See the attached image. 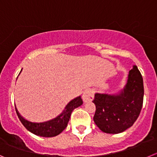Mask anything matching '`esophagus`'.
I'll list each match as a JSON object with an SVG mask.
<instances>
[{"label": "esophagus", "instance_id": "obj_1", "mask_svg": "<svg viewBox=\"0 0 157 157\" xmlns=\"http://www.w3.org/2000/svg\"><path fill=\"white\" fill-rule=\"evenodd\" d=\"M94 98V92L92 90H86L85 91L82 95V99L84 102H91Z\"/></svg>", "mask_w": 157, "mask_h": 157}]
</instances>
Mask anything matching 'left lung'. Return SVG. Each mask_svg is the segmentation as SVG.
Listing matches in <instances>:
<instances>
[{
	"label": "left lung",
	"mask_w": 157,
	"mask_h": 157,
	"mask_svg": "<svg viewBox=\"0 0 157 157\" xmlns=\"http://www.w3.org/2000/svg\"><path fill=\"white\" fill-rule=\"evenodd\" d=\"M143 81L136 65L129 71L127 83L117 94L95 93L94 122L102 132L117 134L133 125L143 102Z\"/></svg>",
	"instance_id": "obj_1"
}]
</instances>
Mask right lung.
I'll list each match as a JSON object with an SVG mask.
<instances>
[{"mask_svg":"<svg viewBox=\"0 0 157 157\" xmlns=\"http://www.w3.org/2000/svg\"><path fill=\"white\" fill-rule=\"evenodd\" d=\"M82 103L81 96L76 97L67 104L65 109L57 117L43 122H30L21 116L16 107L15 110L20 121L28 131L39 136L53 137L60 134L67 127L72 111Z\"/></svg>","mask_w":157,"mask_h":157,"instance_id":"1","label":"right lung"}]
</instances>
